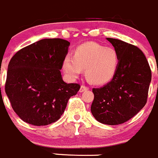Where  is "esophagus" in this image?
Masks as SVG:
<instances>
[{"mask_svg":"<svg viewBox=\"0 0 158 158\" xmlns=\"http://www.w3.org/2000/svg\"><path fill=\"white\" fill-rule=\"evenodd\" d=\"M89 90L88 87H87V86H85V85H81V88H80V92H84V91H85V90Z\"/></svg>","mask_w":158,"mask_h":158,"instance_id":"34e87169","label":"esophagus"}]
</instances>
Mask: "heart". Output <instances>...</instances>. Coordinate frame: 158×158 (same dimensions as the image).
Segmentation results:
<instances>
[{"label":"heart","mask_w":158,"mask_h":158,"mask_svg":"<svg viewBox=\"0 0 158 158\" xmlns=\"http://www.w3.org/2000/svg\"><path fill=\"white\" fill-rule=\"evenodd\" d=\"M119 64V56L114 48L89 42L76 49L74 56H68L64 61V70L71 77H76L82 69L86 77L96 84H103L113 78Z\"/></svg>","instance_id":"obj_1"}]
</instances>
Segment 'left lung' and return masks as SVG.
<instances>
[{"label":"left lung","mask_w":158,"mask_h":158,"mask_svg":"<svg viewBox=\"0 0 158 158\" xmlns=\"http://www.w3.org/2000/svg\"><path fill=\"white\" fill-rule=\"evenodd\" d=\"M107 39L118 52L119 64L110 82L92 89L94 98L90 110L100 123L118 125L129 121L146 104L151 70L137 46L118 39Z\"/></svg>","instance_id":"8db88e82"}]
</instances>
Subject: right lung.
Here are the masks:
<instances>
[{"label": "right lung", "mask_w": 158, "mask_h": 158, "mask_svg": "<svg viewBox=\"0 0 158 158\" xmlns=\"http://www.w3.org/2000/svg\"><path fill=\"white\" fill-rule=\"evenodd\" d=\"M70 42L43 39L18 51L10 59L5 92L15 113L24 122L44 126L57 121L81 85L67 84L60 70Z\"/></svg>", "instance_id": "obj_1"}]
</instances>
